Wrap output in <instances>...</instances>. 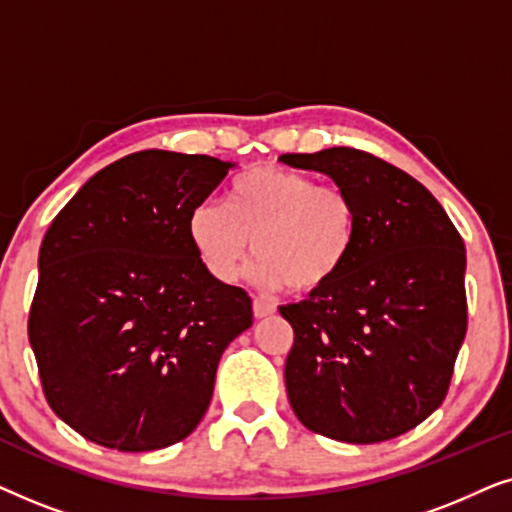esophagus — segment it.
Here are the masks:
<instances>
[{"instance_id": "1", "label": "esophagus", "mask_w": 512, "mask_h": 512, "mask_svg": "<svg viewBox=\"0 0 512 512\" xmlns=\"http://www.w3.org/2000/svg\"><path fill=\"white\" fill-rule=\"evenodd\" d=\"M270 314H275V305L265 303V300H261V298H254V317L265 319V317H270Z\"/></svg>"}]
</instances>
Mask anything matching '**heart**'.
<instances>
[{"label": "heart", "instance_id": "heart-1", "mask_svg": "<svg viewBox=\"0 0 512 512\" xmlns=\"http://www.w3.org/2000/svg\"><path fill=\"white\" fill-rule=\"evenodd\" d=\"M188 240L219 282H233L254 247L258 282L319 293L340 277L352 256L356 207L342 188L261 165L230 186L228 205L205 200L193 207Z\"/></svg>", "mask_w": 512, "mask_h": 512}]
</instances>
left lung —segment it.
<instances>
[{"instance_id":"1","label":"left lung","mask_w":512,"mask_h":512,"mask_svg":"<svg viewBox=\"0 0 512 512\" xmlns=\"http://www.w3.org/2000/svg\"><path fill=\"white\" fill-rule=\"evenodd\" d=\"M356 207L352 256L331 286L279 312L293 326L286 394L296 417L352 445L391 440L443 403L466 335V247L440 202L398 167L333 146L284 153Z\"/></svg>"}]
</instances>
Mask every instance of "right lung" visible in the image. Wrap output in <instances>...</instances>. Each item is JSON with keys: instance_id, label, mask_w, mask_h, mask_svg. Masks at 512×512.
<instances>
[{"instance_id": "add662e5", "label": "right lung", "mask_w": 512, "mask_h": 512, "mask_svg": "<svg viewBox=\"0 0 512 512\" xmlns=\"http://www.w3.org/2000/svg\"><path fill=\"white\" fill-rule=\"evenodd\" d=\"M233 167L132 153L90 177L44 235L27 333L48 405L90 443L163 450L205 417L221 354L254 312L200 263L188 214Z\"/></svg>"}]
</instances>
